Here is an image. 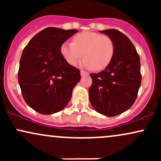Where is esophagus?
Masks as SVG:
<instances>
[{"label":"esophagus","instance_id":"34e87169","mask_svg":"<svg viewBox=\"0 0 161 161\" xmlns=\"http://www.w3.org/2000/svg\"><path fill=\"white\" fill-rule=\"evenodd\" d=\"M80 74H81V75H82V76H83V75H88V72H86V71H83V70H81Z\"/></svg>","mask_w":161,"mask_h":161}]
</instances>
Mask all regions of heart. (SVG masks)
<instances>
[{
  "instance_id": "1",
  "label": "heart",
  "mask_w": 161,
  "mask_h": 161,
  "mask_svg": "<svg viewBox=\"0 0 161 161\" xmlns=\"http://www.w3.org/2000/svg\"><path fill=\"white\" fill-rule=\"evenodd\" d=\"M114 51L115 46L110 37L89 31L75 35L73 42H64L60 47V52L69 65L75 66L85 56L81 65L97 71L110 64Z\"/></svg>"
}]
</instances>
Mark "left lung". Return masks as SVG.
I'll use <instances>...</instances> for the list:
<instances>
[{
  "label": "left lung",
  "instance_id": "8db88e82",
  "mask_svg": "<svg viewBox=\"0 0 161 161\" xmlns=\"http://www.w3.org/2000/svg\"><path fill=\"white\" fill-rule=\"evenodd\" d=\"M115 46L114 57L104 70L91 73L90 102L96 111L114 116L127 110L136 101L141 86L139 55L129 38L116 29L100 31Z\"/></svg>",
  "mask_w": 161,
  "mask_h": 161
}]
</instances>
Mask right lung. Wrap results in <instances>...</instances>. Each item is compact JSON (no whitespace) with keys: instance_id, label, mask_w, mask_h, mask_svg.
Wrapping results in <instances>:
<instances>
[{"instance_id":"right-lung-1","label":"right lung","mask_w":161,"mask_h":161,"mask_svg":"<svg viewBox=\"0 0 161 161\" xmlns=\"http://www.w3.org/2000/svg\"><path fill=\"white\" fill-rule=\"evenodd\" d=\"M77 32L46 28L37 33L23 50L18 81L26 104L39 114L62 110L80 81V71L69 65L60 52L63 44Z\"/></svg>"}]
</instances>
